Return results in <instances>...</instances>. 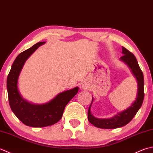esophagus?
Masks as SVG:
<instances>
[{
	"instance_id": "1",
	"label": "esophagus",
	"mask_w": 153,
	"mask_h": 153,
	"mask_svg": "<svg viewBox=\"0 0 153 153\" xmlns=\"http://www.w3.org/2000/svg\"><path fill=\"white\" fill-rule=\"evenodd\" d=\"M80 88H82L83 90H86V89L88 88V86H87V85L85 82H82V84H81Z\"/></svg>"
}]
</instances>
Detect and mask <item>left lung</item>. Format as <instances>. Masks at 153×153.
I'll return each mask as SVG.
<instances>
[{"label":"left lung","instance_id":"left-lung-1","mask_svg":"<svg viewBox=\"0 0 153 153\" xmlns=\"http://www.w3.org/2000/svg\"><path fill=\"white\" fill-rule=\"evenodd\" d=\"M122 54L123 55L120 57V60L123 61L129 67L137 82L138 88L135 100L129 108L119 112L112 117L108 119H100L94 117L91 113V106L94 102V98L92 97V102L88 111V120L90 123L98 128L116 129L126 126L131 121L143 104L144 99V78L142 71L139 66L135 55L123 47H122Z\"/></svg>","mask_w":153,"mask_h":153}]
</instances>
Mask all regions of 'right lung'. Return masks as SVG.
<instances>
[{"label":"right lung","instance_id":"obj_1","mask_svg":"<svg viewBox=\"0 0 153 153\" xmlns=\"http://www.w3.org/2000/svg\"><path fill=\"white\" fill-rule=\"evenodd\" d=\"M45 42L37 43L32 48L17 56L7 77V91L12 111L24 124L33 127H42L53 125L61 120L65 108L75 96L79 87L59 93L45 104H33L24 99L18 90V82L24 65L36 49Z\"/></svg>","mask_w":153,"mask_h":153}]
</instances>
